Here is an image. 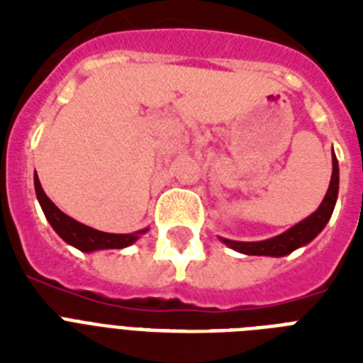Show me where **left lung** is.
<instances>
[{
	"mask_svg": "<svg viewBox=\"0 0 363 363\" xmlns=\"http://www.w3.org/2000/svg\"><path fill=\"white\" fill-rule=\"evenodd\" d=\"M337 192H339V165L337 158L333 156V171H332V181H330V188H328V194L324 201L320 203V207L313 213L311 216H307L305 220H301L299 224H296L294 228H290L288 232L281 233L273 239H267V241H256V242H242V241H230V239H222L226 242L228 247L238 250L242 254H250V256H286L292 250H296L298 247H303L309 241L318 235V233L324 230V226L328 224V220L332 218L333 207H335V201H337Z\"/></svg>",
	"mask_w": 363,
	"mask_h": 363,
	"instance_id": "8db88e82",
	"label": "left lung"
}]
</instances>
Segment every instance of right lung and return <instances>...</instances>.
<instances>
[{"label": "right lung", "mask_w": 363, "mask_h": 363, "mask_svg": "<svg viewBox=\"0 0 363 363\" xmlns=\"http://www.w3.org/2000/svg\"><path fill=\"white\" fill-rule=\"evenodd\" d=\"M35 192L37 199L41 203V209L47 216V220L50 222V226L54 228V232L58 233L60 238L64 239L65 242H69L73 247H77L82 252H92V250H99V248H124L128 245L135 241L139 238V233H107V232H99V230H94V228L86 226V224H81L77 222L75 218H71L65 213L56 207V205L47 198V194L43 192L41 182L35 175Z\"/></svg>", "instance_id": "1"}]
</instances>
